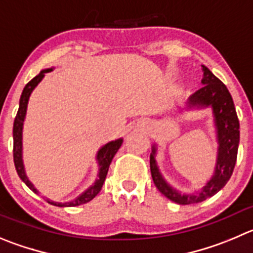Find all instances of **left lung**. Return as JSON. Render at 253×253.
Returning <instances> with one entry per match:
<instances>
[{
	"mask_svg": "<svg viewBox=\"0 0 253 253\" xmlns=\"http://www.w3.org/2000/svg\"><path fill=\"white\" fill-rule=\"evenodd\" d=\"M204 70V86L195 92L188 98V107H211L214 117V126L217 131V150L216 167L214 174L198 193L185 195L172 188L165 181L161 172L159 171L156 162V146H153L150 156V167L152 180L156 187L169 200L178 205H192L205 201L206 198L216 195L232 176L237 160L238 143H240V122L236 113L233 100L227 87L219 81L213 73L202 66Z\"/></svg>",
	"mask_w": 253,
	"mask_h": 253,
	"instance_id": "1",
	"label": "left lung"
}]
</instances>
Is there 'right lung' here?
Returning a JSON list of instances; mask_svg holds the SVG:
<instances>
[{
    "label": "right lung",
    "instance_id": "obj_1",
    "mask_svg": "<svg viewBox=\"0 0 253 253\" xmlns=\"http://www.w3.org/2000/svg\"><path fill=\"white\" fill-rule=\"evenodd\" d=\"M52 71V68H47V70H42L41 72L37 75L36 77L31 80L23 88L22 94H21L20 98V107H18L17 115H16L15 122H13V162H15V167L16 171H17L18 176H20L21 180L27 185V187L30 190L34 191L35 193H39V191L35 188V186L31 183V181L28 180L27 176H26L25 172V167H23V162H22V127H23V121H25V116H26V111H27V103H28V98H30V94L32 93L35 87L42 81V79L44 77V73L49 72ZM122 142L124 140L122 138H119V140L116 141H111L108 142L107 145H105L103 147L100 148L97 153V162H98V178L96 180V182L91 186V187L87 188L84 193L79 196L77 198L72 200L70 202H65V204H60V202H55L51 201L48 198H46V201L51 205H55V206L58 207H75V206H80V205L87 204L97 196V193L100 192L101 188H102L103 182L106 180V176H107L108 172V167H110L111 162H112V159L115 157L116 152L120 150L121 147Z\"/></svg>",
    "mask_w": 253,
    "mask_h": 253
}]
</instances>
